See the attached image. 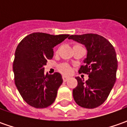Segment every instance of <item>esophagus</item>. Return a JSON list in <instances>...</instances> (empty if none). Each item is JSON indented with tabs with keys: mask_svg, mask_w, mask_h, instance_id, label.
<instances>
[{
	"mask_svg": "<svg viewBox=\"0 0 127 127\" xmlns=\"http://www.w3.org/2000/svg\"><path fill=\"white\" fill-rule=\"evenodd\" d=\"M69 78V77L68 76H63V81H64V82H66L68 79Z\"/></svg>",
	"mask_w": 127,
	"mask_h": 127,
	"instance_id": "34e87169",
	"label": "esophagus"
}]
</instances>
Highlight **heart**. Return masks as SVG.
<instances>
[{"instance_id": "obj_1", "label": "heart", "mask_w": 127, "mask_h": 127, "mask_svg": "<svg viewBox=\"0 0 127 127\" xmlns=\"http://www.w3.org/2000/svg\"><path fill=\"white\" fill-rule=\"evenodd\" d=\"M76 45H78V44H76ZM59 68L63 73H68L71 71V67L67 64H61L59 66Z\"/></svg>"}]
</instances>
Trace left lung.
Instances as JSON below:
<instances>
[{"mask_svg":"<svg viewBox=\"0 0 127 127\" xmlns=\"http://www.w3.org/2000/svg\"><path fill=\"white\" fill-rule=\"evenodd\" d=\"M68 39L84 44L88 51L85 64L78 72L88 75L89 78L84 81L76 77L78 85L73 90V99L82 107H97L107 100L116 81L117 59L115 48L97 34L71 35Z\"/></svg>","mask_w":127,"mask_h":127,"instance_id":"left-lung-1","label":"left lung"}]
</instances>
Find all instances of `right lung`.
Wrapping results in <instances>:
<instances>
[{
  "instance_id": "right-lung-1",
  "label": "right lung",
  "mask_w": 127,
  "mask_h": 127,
  "mask_svg": "<svg viewBox=\"0 0 127 127\" xmlns=\"http://www.w3.org/2000/svg\"><path fill=\"white\" fill-rule=\"evenodd\" d=\"M68 36L34 32L25 37L17 45L12 66L15 83L29 105L46 108L55 101L63 79L57 72L45 75L44 66L54 56V47Z\"/></svg>"
}]
</instances>
